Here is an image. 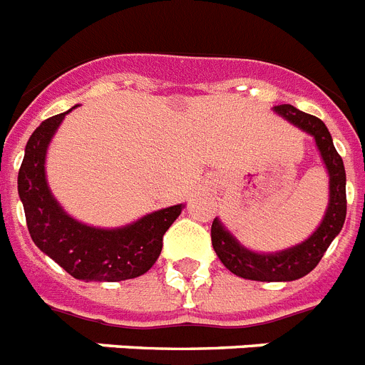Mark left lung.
<instances>
[{
    "mask_svg": "<svg viewBox=\"0 0 365 365\" xmlns=\"http://www.w3.org/2000/svg\"><path fill=\"white\" fill-rule=\"evenodd\" d=\"M274 111L308 131L315 137L327 170L330 176V202L321 226L304 243L277 254H256L241 247L215 219L211 225V243L217 256L228 271L241 278L259 282H289L302 278L321 262L329 245L344 228L347 215V195H345V167L341 155L336 152L330 131L321 118L299 111L289 103L274 106Z\"/></svg>",
    "mask_w": 365,
    "mask_h": 365,
    "instance_id": "1",
    "label": "left lung"
}]
</instances>
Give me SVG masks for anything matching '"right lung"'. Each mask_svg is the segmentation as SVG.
Masks as SVG:
<instances>
[{"instance_id":"1","label":"right lung","mask_w":365,"mask_h":365,"mask_svg":"<svg viewBox=\"0 0 365 365\" xmlns=\"http://www.w3.org/2000/svg\"><path fill=\"white\" fill-rule=\"evenodd\" d=\"M66 113L50 116L33 131L18 173V195L33 243L78 280L120 282L140 277L159 258L165 232L182 213V204L116 230L91 228L66 215L51 197L44 174L46 150Z\"/></svg>"}]
</instances>
